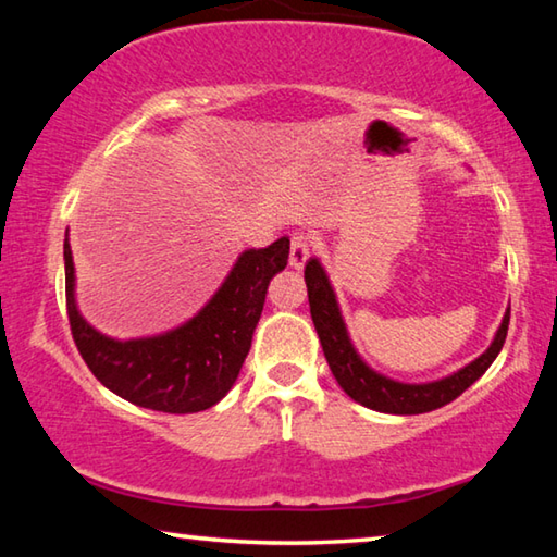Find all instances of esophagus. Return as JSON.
<instances>
[{"instance_id":"esophagus-1","label":"esophagus","mask_w":557,"mask_h":557,"mask_svg":"<svg viewBox=\"0 0 557 557\" xmlns=\"http://www.w3.org/2000/svg\"><path fill=\"white\" fill-rule=\"evenodd\" d=\"M312 235L309 233H292L289 238V265L295 270L305 268V262L312 256Z\"/></svg>"}]
</instances>
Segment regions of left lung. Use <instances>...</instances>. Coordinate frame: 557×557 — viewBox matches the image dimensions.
<instances>
[{"mask_svg":"<svg viewBox=\"0 0 557 557\" xmlns=\"http://www.w3.org/2000/svg\"><path fill=\"white\" fill-rule=\"evenodd\" d=\"M305 282L309 295V312H312V322L317 326L319 342H322L324 356L329 369H332L334 379L342 385L346 395H351L356 403L366 405V408L379 412H393V414H420L437 410L442 405L459 398L479 375H484L494 358L502 351L508 334V319H511V309H508L502 326H498L494 344L486 351L471 361L465 369L455 375L435 381V383H398L385 379V375L371 371L369 366L361 361V356L354 351L351 342H348L346 326L342 312H338L334 289L329 285L322 265L317 260H309L305 268Z\"/></svg>","mask_w":557,"mask_h":557,"instance_id":"obj_1","label":"left lung"}]
</instances>
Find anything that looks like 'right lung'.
<instances>
[{
	"mask_svg": "<svg viewBox=\"0 0 557 557\" xmlns=\"http://www.w3.org/2000/svg\"><path fill=\"white\" fill-rule=\"evenodd\" d=\"M287 258V238L245 250L223 287L191 322L162 336L115 342L96 332L75 309L73 256L65 240V309L73 342L92 375L120 398L174 414L206 410L238 379L270 280L285 270Z\"/></svg>",
	"mask_w": 557,
	"mask_h": 557,
	"instance_id": "right-lung-1",
	"label": "right lung"
}]
</instances>
